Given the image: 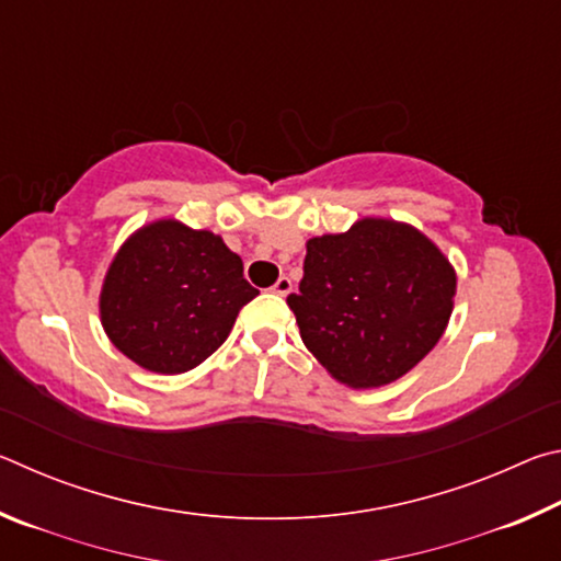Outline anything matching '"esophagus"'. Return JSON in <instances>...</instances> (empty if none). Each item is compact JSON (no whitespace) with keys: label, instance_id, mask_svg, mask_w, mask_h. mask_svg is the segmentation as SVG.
<instances>
[{"label":"esophagus","instance_id":"obj_1","mask_svg":"<svg viewBox=\"0 0 561 561\" xmlns=\"http://www.w3.org/2000/svg\"><path fill=\"white\" fill-rule=\"evenodd\" d=\"M272 291H274V294H279V297H287V294L291 291V279H289V277H284V274H282V277H279L277 282H274Z\"/></svg>","mask_w":561,"mask_h":561}]
</instances>
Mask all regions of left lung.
I'll use <instances>...</instances> for the list:
<instances>
[{"mask_svg":"<svg viewBox=\"0 0 561 561\" xmlns=\"http://www.w3.org/2000/svg\"><path fill=\"white\" fill-rule=\"evenodd\" d=\"M455 270L415 227L364 217L311 237L287 304L304 346L339 383L378 388L438 344L453 314Z\"/></svg>","mask_w":561,"mask_h":561,"instance_id":"8db88e82","label":"left lung"}]
</instances>
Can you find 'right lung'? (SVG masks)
I'll use <instances>...</instances> for the list:
<instances>
[{
  "label": "right lung",
  "instance_id": "add662e5",
  "mask_svg": "<svg viewBox=\"0 0 561 561\" xmlns=\"http://www.w3.org/2000/svg\"><path fill=\"white\" fill-rule=\"evenodd\" d=\"M257 294L220 234L156 220L113 257L99 299L101 324L133 364L185 374L222 346Z\"/></svg>",
  "mask_w": 561,
  "mask_h": 561
}]
</instances>
